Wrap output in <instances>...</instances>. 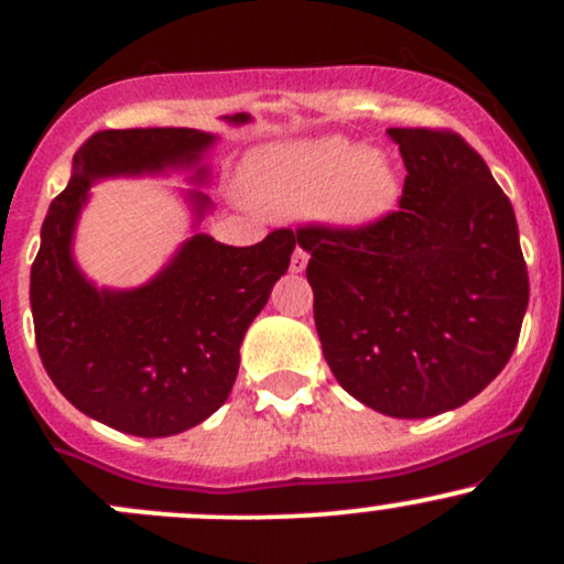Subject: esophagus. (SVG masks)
<instances>
[{
    "label": "esophagus",
    "instance_id": "obj_1",
    "mask_svg": "<svg viewBox=\"0 0 564 564\" xmlns=\"http://www.w3.org/2000/svg\"><path fill=\"white\" fill-rule=\"evenodd\" d=\"M304 268H307V251H304L302 246H296L294 254H291V264H289V270H291V273H302Z\"/></svg>",
    "mask_w": 564,
    "mask_h": 564
}]
</instances>
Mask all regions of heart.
Returning <instances> with one entry per match:
<instances>
[{
    "label": "heart",
    "mask_w": 564,
    "mask_h": 564,
    "mask_svg": "<svg viewBox=\"0 0 564 564\" xmlns=\"http://www.w3.org/2000/svg\"><path fill=\"white\" fill-rule=\"evenodd\" d=\"M241 185L246 198L268 215L315 209L339 230L373 228L403 198L398 164L341 134L278 142L251 153Z\"/></svg>",
    "instance_id": "b5f03b06"
}]
</instances>
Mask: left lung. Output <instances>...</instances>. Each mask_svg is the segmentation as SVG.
Here are the masks:
<instances>
[{"label":"left lung","mask_w":564,"mask_h":564,"mask_svg":"<svg viewBox=\"0 0 564 564\" xmlns=\"http://www.w3.org/2000/svg\"><path fill=\"white\" fill-rule=\"evenodd\" d=\"M400 209L366 230L304 225L323 355L355 400L394 419L464 405L509 364L530 283L514 209L451 129H387Z\"/></svg>","instance_id":"left-lung-1"}]
</instances>
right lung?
<instances>
[{"mask_svg":"<svg viewBox=\"0 0 564 564\" xmlns=\"http://www.w3.org/2000/svg\"><path fill=\"white\" fill-rule=\"evenodd\" d=\"M251 116H225L246 124ZM215 134L187 127L106 129L74 156L68 187L50 204L31 264L39 358L70 405L138 437H170L209 419L228 400L246 328L289 270L296 238L273 230L254 246H225L196 232L156 278L138 289H97L74 262V230L102 177L196 170ZM198 219L212 209L187 191Z\"/></svg>","mask_w":564,"mask_h":564,"instance_id":"1","label":"right lung"}]
</instances>
